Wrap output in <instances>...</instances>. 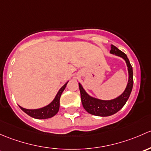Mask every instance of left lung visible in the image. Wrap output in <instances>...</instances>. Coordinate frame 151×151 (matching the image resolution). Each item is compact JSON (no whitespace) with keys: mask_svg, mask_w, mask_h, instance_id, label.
<instances>
[{"mask_svg":"<svg viewBox=\"0 0 151 151\" xmlns=\"http://www.w3.org/2000/svg\"><path fill=\"white\" fill-rule=\"evenodd\" d=\"M110 54L113 55L118 56L122 57L125 60L127 63V69H128L129 79L128 83L126 86L125 90L121 95L116 98L110 99V100H103V99H97L94 97L90 96L88 93L85 91L84 88L81 86L80 83H78L79 89L81 92V98L83 107L88 113L94 116H110L111 115L115 114L119 111L129 97L130 94L132 92L133 87V70L132 67L129 63V60L127 58V54H124L122 51L119 50L117 47L113 45H111Z\"/></svg>","mask_w":151,"mask_h":151,"instance_id":"1","label":"left lung"}]
</instances>
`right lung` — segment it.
I'll use <instances>...</instances> for the list:
<instances>
[{"label":"right lung","instance_id":"right-lung-1","mask_svg":"<svg viewBox=\"0 0 151 151\" xmlns=\"http://www.w3.org/2000/svg\"><path fill=\"white\" fill-rule=\"evenodd\" d=\"M68 81L66 82L60 90L58 91L57 94H56L55 97L53 99L52 102L49 104V105H46V106L43 107V108H38V109H26V108H22L20 105H19L22 110L27 113V115L31 117L34 118V119H46L52 118L53 116H55L57 113H58L59 109H60V99L61 97L62 93L65 90V87L68 84Z\"/></svg>","mask_w":151,"mask_h":151}]
</instances>
